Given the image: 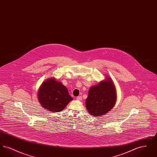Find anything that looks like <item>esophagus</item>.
<instances>
[{
    "label": "esophagus",
    "instance_id": "obj_1",
    "mask_svg": "<svg viewBox=\"0 0 157 157\" xmlns=\"http://www.w3.org/2000/svg\"><path fill=\"white\" fill-rule=\"evenodd\" d=\"M76 99L78 100V101H81L82 99V97H81V96H79V97H76Z\"/></svg>",
    "mask_w": 157,
    "mask_h": 157
}]
</instances>
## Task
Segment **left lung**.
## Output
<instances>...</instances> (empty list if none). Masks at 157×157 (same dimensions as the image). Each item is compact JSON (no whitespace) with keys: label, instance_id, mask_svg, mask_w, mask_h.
Here are the masks:
<instances>
[{"label":"left lung","instance_id":"8db88e82","mask_svg":"<svg viewBox=\"0 0 157 157\" xmlns=\"http://www.w3.org/2000/svg\"><path fill=\"white\" fill-rule=\"evenodd\" d=\"M117 92L112 79L107 78L92 86L88 92L85 105L91 115L99 117L111 110L116 103Z\"/></svg>","mask_w":157,"mask_h":157}]
</instances>
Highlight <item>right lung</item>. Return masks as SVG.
Masks as SVG:
<instances>
[{
    "label": "right lung",
    "instance_id": "right-lung-1",
    "mask_svg": "<svg viewBox=\"0 0 157 157\" xmlns=\"http://www.w3.org/2000/svg\"><path fill=\"white\" fill-rule=\"evenodd\" d=\"M37 98L43 108L55 112L62 111L73 99L66 86L54 78L42 83L37 92Z\"/></svg>",
    "mask_w": 157,
    "mask_h": 157
}]
</instances>
